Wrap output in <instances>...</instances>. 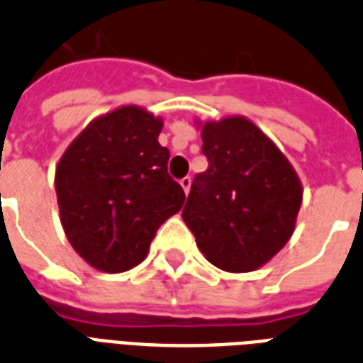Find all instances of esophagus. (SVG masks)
I'll list each match as a JSON object with an SVG mask.
<instances>
[{
  "label": "esophagus",
  "mask_w": 363,
  "mask_h": 363,
  "mask_svg": "<svg viewBox=\"0 0 363 363\" xmlns=\"http://www.w3.org/2000/svg\"><path fill=\"white\" fill-rule=\"evenodd\" d=\"M179 182H181L182 190H184V192L188 194V190H190V184H192V179H190V177H182V179Z\"/></svg>",
  "instance_id": "obj_1"
}]
</instances>
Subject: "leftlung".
Instances as JSON below:
<instances>
[{"label":"left lung","instance_id":"1","mask_svg":"<svg viewBox=\"0 0 363 363\" xmlns=\"http://www.w3.org/2000/svg\"><path fill=\"white\" fill-rule=\"evenodd\" d=\"M209 162L194 177L182 220L220 270L251 272L295 230L303 186L278 146L242 116L201 125Z\"/></svg>","mask_w":363,"mask_h":363}]
</instances>
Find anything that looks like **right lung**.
Here are the masks:
<instances>
[{
	"label": "right lung",
	"instance_id": "obj_1",
	"mask_svg": "<svg viewBox=\"0 0 363 363\" xmlns=\"http://www.w3.org/2000/svg\"><path fill=\"white\" fill-rule=\"evenodd\" d=\"M162 118L121 106L85 127L55 175L60 223L82 259L102 272L145 261L160 226L184 203L167 173L169 150L157 143Z\"/></svg>",
	"mask_w": 363,
	"mask_h": 363
}]
</instances>
